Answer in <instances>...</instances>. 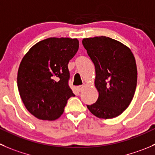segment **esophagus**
I'll return each mask as SVG.
<instances>
[{"instance_id": "obj_1", "label": "esophagus", "mask_w": 155, "mask_h": 155, "mask_svg": "<svg viewBox=\"0 0 155 155\" xmlns=\"http://www.w3.org/2000/svg\"><path fill=\"white\" fill-rule=\"evenodd\" d=\"M84 88H85V85H79L77 87V89L79 90V91H82L84 89Z\"/></svg>"}]
</instances>
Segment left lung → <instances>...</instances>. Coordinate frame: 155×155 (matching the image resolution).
<instances>
[{"instance_id":"1","label":"left lung","mask_w":155,"mask_h":155,"mask_svg":"<svg viewBox=\"0 0 155 155\" xmlns=\"http://www.w3.org/2000/svg\"><path fill=\"white\" fill-rule=\"evenodd\" d=\"M82 45L95 67L97 101L87 105L98 118L120 115L131 103L137 85L135 57L127 46L106 36L83 38Z\"/></svg>"}]
</instances>
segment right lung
<instances>
[{
  "mask_svg": "<svg viewBox=\"0 0 155 155\" xmlns=\"http://www.w3.org/2000/svg\"><path fill=\"white\" fill-rule=\"evenodd\" d=\"M79 49V40L48 38L36 43L22 59L17 73L19 95L36 118L54 120L75 94L69 87V61Z\"/></svg>",
  "mask_w": 155,
  "mask_h": 155,
  "instance_id": "add662e5",
  "label": "right lung"
}]
</instances>
